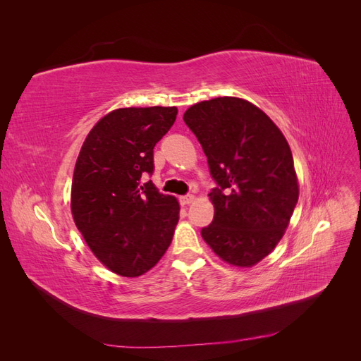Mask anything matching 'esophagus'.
<instances>
[{"instance_id": "esophagus-1", "label": "esophagus", "mask_w": 361, "mask_h": 361, "mask_svg": "<svg viewBox=\"0 0 361 361\" xmlns=\"http://www.w3.org/2000/svg\"><path fill=\"white\" fill-rule=\"evenodd\" d=\"M194 200H195V197H194L192 194L182 195V197L179 199V202H180V204H182V206H188V204H191Z\"/></svg>"}]
</instances>
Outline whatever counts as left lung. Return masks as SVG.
<instances>
[{"label":"left lung","mask_w":361,"mask_h":361,"mask_svg":"<svg viewBox=\"0 0 361 361\" xmlns=\"http://www.w3.org/2000/svg\"><path fill=\"white\" fill-rule=\"evenodd\" d=\"M183 120L218 183L209 192L214 220L202 228L204 243L228 265L255 267L280 243L298 202L288 141L259 106L241 97L197 102Z\"/></svg>","instance_id":"left-lung-1"}]
</instances>
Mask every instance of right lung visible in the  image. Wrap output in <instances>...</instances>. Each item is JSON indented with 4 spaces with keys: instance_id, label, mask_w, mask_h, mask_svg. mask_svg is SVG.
Instances as JSON below:
<instances>
[{
    "instance_id": "right-lung-1",
    "label": "right lung",
    "mask_w": 361,
    "mask_h": 361,
    "mask_svg": "<svg viewBox=\"0 0 361 361\" xmlns=\"http://www.w3.org/2000/svg\"><path fill=\"white\" fill-rule=\"evenodd\" d=\"M176 116V106L117 108L92 128L76 159L73 221L94 257L122 277L154 268L179 221L178 199L143 183L154 171V147Z\"/></svg>"
}]
</instances>
